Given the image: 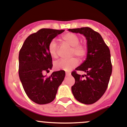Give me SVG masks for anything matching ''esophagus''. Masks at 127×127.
I'll return each mask as SVG.
<instances>
[{
  "mask_svg": "<svg viewBox=\"0 0 127 127\" xmlns=\"http://www.w3.org/2000/svg\"><path fill=\"white\" fill-rule=\"evenodd\" d=\"M71 75V72H66V76H70Z\"/></svg>",
  "mask_w": 127,
  "mask_h": 127,
  "instance_id": "1",
  "label": "esophagus"
}]
</instances>
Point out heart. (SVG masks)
<instances>
[{"mask_svg":"<svg viewBox=\"0 0 127 127\" xmlns=\"http://www.w3.org/2000/svg\"><path fill=\"white\" fill-rule=\"evenodd\" d=\"M62 40L71 47L70 56H76L78 58L83 59L87 53V47L83 43H80V37L77 34L68 32L61 37ZM57 43L55 40H52L48 45V51L50 55L53 58L57 56ZM79 64V60L75 57H72L69 60H61L54 63L53 67L56 70L71 71L76 67Z\"/></svg>","mask_w":127,"mask_h":127,"instance_id":"b5f03b06","label":"heart"}]
</instances>
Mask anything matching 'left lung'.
I'll list each match as a JSON object with an SVG mask.
<instances>
[{
  "label": "left lung",
  "mask_w": 127,
  "mask_h": 127,
  "mask_svg": "<svg viewBox=\"0 0 127 127\" xmlns=\"http://www.w3.org/2000/svg\"><path fill=\"white\" fill-rule=\"evenodd\" d=\"M69 31L84 34L87 40L88 48L86 60L71 73L75 79L72 92L78 101L92 104L101 98L108 87L112 70L110 50L101 35L92 28L85 27ZM77 70L87 74L85 76L79 75Z\"/></svg>",
  "instance_id": "obj_1"
}]
</instances>
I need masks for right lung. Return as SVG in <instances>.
I'll use <instances>...</instances> for the list:
<instances>
[{
	"label": "right lung",
	"mask_w": 127,
	"mask_h": 127,
	"mask_svg": "<svg viewBox=\"0 0 127 127\" xmlns=\"http://www.w3.org/2000/svg\"><path fill=\"white\" fill-rule=\"evenodd\" d=\"M64 30L43 29L29 35L19 53V77L29 98L39 104L54 100L58 88L64 80L65 72H53L49 77L43 72L52 69V56L48 51L50 42Z\"/></svg>",
	"instance_id": "add662e5"
}]
</instances>
